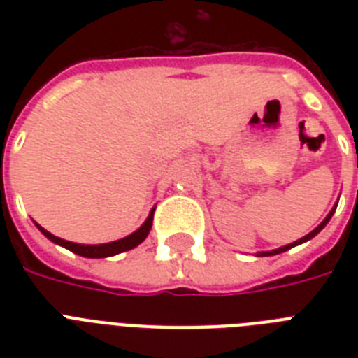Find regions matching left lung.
Wrapping results in <instances>:
<instances>
[{"label": "left lung", "instance_id": "obj_1", "mask_svg": "<svg viewBox=\"0 0 358 358\" xmlns=\"http://www.w3.org/2000/svg\"><path fill=\"white\" fill-rule=\"evenodd\" d=\"M334 210H336V206H334L333 210H331V212H329V215H327V217L323 219L322 223L317 224L316 229L312 230L310 234H306L305 238L297 239V241H294V243H289V245H284V247H280V249H275V250H267V252H258V256H273V255H278V252H284V250H289V249H292V247H295V245H299V243H305V241H308V239H312V238H314V236H317V234H320V232H322V230H323V227H325V224H327L329 221H331V217H333Z\"/></svg>", "mask_w": 358, "mask_h": 358}]
</instances>
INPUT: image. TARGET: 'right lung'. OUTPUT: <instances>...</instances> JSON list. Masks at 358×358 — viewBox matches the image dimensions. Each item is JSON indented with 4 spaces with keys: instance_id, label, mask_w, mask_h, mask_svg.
<instances>
[{
    "instance_id": "add662e5",
    "label": "right lung",
    "mask_w": 358,
    "mask_h": 358,
    "mask_svg": "<svg viewBox=\"0 0 358 358\" xmlns=\"http://www.w3.org/2000/svg\"><path fill=\"white\" fill-rule=\"evenodd\" d=\"M152 219H154V208H152V212L148 213V217H146L145 223L141 224V229L135 230L134 234L126 236V238L122 239H117V241H111V243H100V245L72 243V241H66V239H61L57 238V236L50 234L46 229H42L41 224H36V227H38V230H41L42 234L46 236L48 239H52L53 243L61 245V247L72 250V252H76V255L85 256V258H108V256L119 255V252L134 249V247H137L139 243H143L152 229Z\"/></svg>"
}]
</instances>
